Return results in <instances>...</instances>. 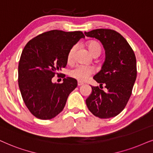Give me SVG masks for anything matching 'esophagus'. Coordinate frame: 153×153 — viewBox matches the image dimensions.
<instances>
[{
	"instance_id": "esophagus-1",
	"label": "esophagus",
	"mask_w": 153,
	"mask_h": 153,
	"mask_svg": "<svg viewBox=\"0 0 153 153\" xmlns=\"http://www.w3.org/2000/svg\"><path fill=\"white\" fill-rule=\"evenodd\" d=\"M84 85V83H82V82H80V81H78V86H82V85Z\"/></svg>"
}]
</instances>
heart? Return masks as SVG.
Here are the masks:
<instances>
[{"mask_svg":"<svg viewBox=\"0 0 153 153\" xmlns=\"http://www.w3.org/2000/svg\"><path fill=\"white\" fill-rule=\"evenodd\" d=\"M87 47L88 48L89 52L93 56H99L100 55L101 52V47L100 44L98 43L96 41H91L89 42L87 44ZM77 46L74 45L71 48V49L69 50L68 54V61L72 60L73 54H74L75 50H76ZM94 73V69L91 66H82V65H78L76 66L75 68H73L72 70L70 71L71 77L76 79L79 81H86L89 77L91 75H92Z\"/></svg>","mask_w":153,"mask_h":153,"instance_id":"b5f03b06","label":"heart"}]
</instances>
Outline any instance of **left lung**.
Returning a JSON list of instances; mask_svg holds the SVG:
<instances>
[{"instance_id":"obj_1","label":"left lung","mask_w":153,"mask_h":153,"mask_svg":"<svg viewBox=\"0 0 153 153\" xmlns=\"http://www.w3.org/2000/svg\"><path fill=\"white\" fill-rule=\"evenodd\" d=\"M85 34L99 40L105 53L101 71L93 78L100 87L91 86L86 104L98 117H113L123 111L131 97L137 75L135 54L125 38L114 30L99 28ZM103 85L106 91L100 89Z\"/></svg>"}]
</instances>
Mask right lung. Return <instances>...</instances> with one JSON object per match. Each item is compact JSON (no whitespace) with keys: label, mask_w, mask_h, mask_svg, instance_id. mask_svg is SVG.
Here are the masks:
<instances>
[{"label":"right lung","mask_w":153,"mask_h":153,"mask_svg":"<svg viewBox=\"0 0 153 153\" xmlns=\"http://www.w3.org/2000/svg\"><path fill=\"white\" fill-rule=\"evenodd\" d=\"M85 36L81 31L52 30L40 34L26 45L18 66V82L29 111L40 120H50L63 111L71 91L78 85L74 78L52 82L65 68L71 48Z\"/></svg>","instance_id":"add662e5"}]
</instances>
